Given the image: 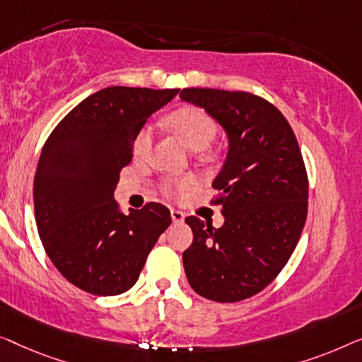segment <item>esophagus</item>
<instances>
[{"mask_svg": "<svg viewBox=\"0 0 362 362\" xmlns=\"http://www.w3.org/2000/svg\"><path fill=\"white\" fill-rule=\"evenodd\" d=\"M170 216L175 225H180V223H183V220H185V215H183L180 210H170Z\"/></svg>", "mask_w": 362, "mask_h": 362, "instance_id": "1", "label": "esophagus"}]
</instances>
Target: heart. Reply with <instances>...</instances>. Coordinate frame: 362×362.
Masks as SVG:
<instances>
[{"instance_id":"heart-1","label":"heart","mask_w":362,"mask_h":362,"mask_svg":"<svg viewBox=\"0 0 362 362\" xmlns=\"http://www.w3.org/2000/svg\"><path fill=\"white\" fill-rule=\"evenodd\" d=\"M169 124L177 134L180 136V139L185 142L187 147H190L192 151H202L215 139L218 126L215 119L206 113L205 110L197 108V106H185L174 111L169 116ZM152 141H154V131L151 126H142L137 131L134 137V144H132V154L137 159H142L149 154ZM193 185V179H183L175 183L177 188H187ZM170 190V187H169Z\"/></svg>"}]
</instances>
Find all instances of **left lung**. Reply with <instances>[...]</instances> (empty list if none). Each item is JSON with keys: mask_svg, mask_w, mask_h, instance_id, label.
<instances>
[{"mask_svg": "<svg viewBox=\"0 0 362 362\" xmlns=\"http://www.w3.org/2000/svg\"><path fill=\"white\" fill-rule=\"evenodd\" d=\"M225 131L226 159L213 180L225 223L188 216V284L213 302L233 303L267 287L292 256L307 220L308 179L297 137L276 106L246 91L183 88Z\"/></svg>", "mask_w": 362, "mask_h": 362, "instance_id": "1", "label": "left lung"}]
</instances>
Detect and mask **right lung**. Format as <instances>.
Listing matches in <instances>:
<instances>
[{"label": "right lung", "instance_id": "right-lung-1", "mask_svg": "<svg viewBox=\"0 0 362 362\" xmlns=\"http://www.w3.org/2000/svg\"><path fill=\"white\" fill-rule=\"evenodd\" d=\"M177 93L108 86L75 106L44 144L34 177L35 225L57 271L85 292L129 290L170 226L160 203L126 215L115 190L137 131Z\"/></svg>", "mask_w": 362, "mask_h": 362}]
</instances>
